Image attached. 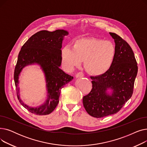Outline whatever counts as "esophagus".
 Masks as SVG:
<instances>
[{
    "label": "esophagus",
    "instance_id": "34e87169",
    "mask_svg": "<svg viewBox=\"0 0 147 147\" xmlns=\"http://www.w3.org/2000/svg\"><path fill=\"white\" fill-rule=\"evenodd\" d=\"M83 76H84V74L82 72H79L78 73H76V78H82Z\"/></svg>",
    "mask_w": 147,
    "mask_h": 147
}]
</instances>
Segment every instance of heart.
<instances>
[{"label": "heart", "mask_w": 147, "mask_h": 147, "mask_svg": "<svg viewBox=\"0 0 147 147\" xmlns=\"http://www.w3.org/2000/svg\"><path fill=\"white\" fill-rule=\"evenodd\" d=\"M115 55L113 43L94 37L80 38L74 41L73 48L66 46L61 50L64 67L72 71L84 60V67L92 74L101 75L111 67Z\"/></svg>", "instance_id": "obj_1"}]
</instances>
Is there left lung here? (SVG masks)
Segmentation results:
<instances>
[{
  "mask_svg": "<svg viewBox=\"0 0 147 147\" xmlns=\"http://www.w3.org/2000/svg\"><path fill=\"white\" fill-rule=\"evenodd\" d=\"M115 43L113 64L105 73L90 76L92 88L83 98V104L91 116L102 118L118 113L132 96L138 73L137 62L130 45L117 34L110 33ZM111 88V96L106 93Z\"/></svg>",
  "mask_w": 147,
  "mask_h": 147,
  "instance_id": "8db88e82",
  "label": "left lung"
}]
</instances>
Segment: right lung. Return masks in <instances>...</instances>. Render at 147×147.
<instances>
[{"label": "right lung", "instance_id": "add662e5", "mask_svg": "<svg viewBox=\"0 0 147 147\" xmlns=\"http://www.w3.org/2000/svg\"><path fill=\"white\" fill-rule=\"evenodd\" d=\"M68 34L64 30L40 31L28 38L19 52L13 75L17 95L20 104L34 114L42 115L52 113L59 102L61 89L73 79L59 68L62 61V42L64 36ZM33 63L39 64L44 71L49 94L45 104L38 108L29 107L23 103L18 88V76L22 69Z\"/></svg>", "mask_w": 147, "mask_h": 147}]
</instances>
